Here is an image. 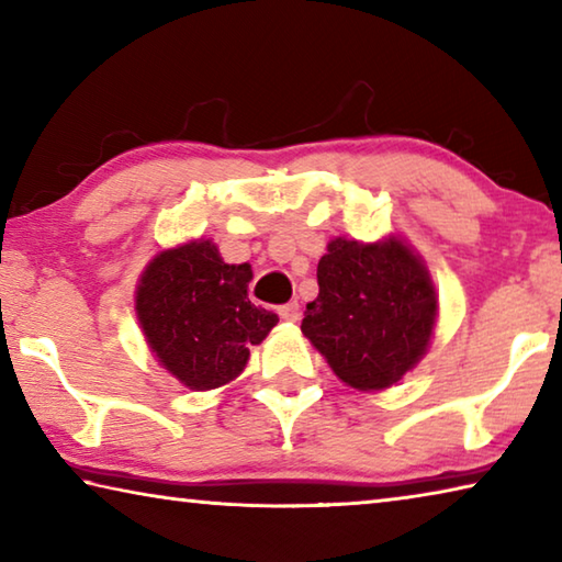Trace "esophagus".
Listing matches in <instances>:
<instances>
[{"instance_id": "34e87169", "label": "esophagus", "mask_w": 562, "mask_h": 562, "mask_svg": "<svg viewBox=\"0 0 562 562\" xmlns=\"http://www.w3.org/2000/svg\"><path fill=\"white\" fill-rule=\"evenodd\" d=\"M278 315H280L284 322H297V319H300V304H297V302L282 304V307H278Z\"/></svg>"}]
</instances>
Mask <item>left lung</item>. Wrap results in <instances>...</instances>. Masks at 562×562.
I'll list each match as a JSON object with an SVG mask.
<instances>
[{
	"label": "left lung",
	"mask_w": 562,
	"mask_h": 562,
	"mask_svg": "<svg viewBox=\"0 0 562 562\" xmlns=\"http://www.w3.org/2000/svg\"><path fill=\"white\" fill-rule=\"evenodd\" d=\"M319 294L302 335L341 382L372 392L396 384L429 347L436 292L422 260L402 240L337 237L317 265Z\"/></svg>",
	"instance_id": "1"
}]
</instances>
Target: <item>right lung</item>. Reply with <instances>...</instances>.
Returning a JSON list of instances; mask_svg holds the SVG:
<instances>
[{
    "label": "right lung",
    "mask_w": 562,
    "mask_h": 562,
    "mask_svg": "<svg viewBox=\"0 0 562 562\" xmlns=\"http://www.w3.org/2000/svg\"><path fill=\"white\" fill-rule=\"evenodd\" d=\"M250 265H227L211 240L160 252L136 292V312L150 349L178 382L205 392L243 372L250 347L278 325L252 304Z\"/></svg>",
    "instance_id": "add662e5"
}]
</instances>
